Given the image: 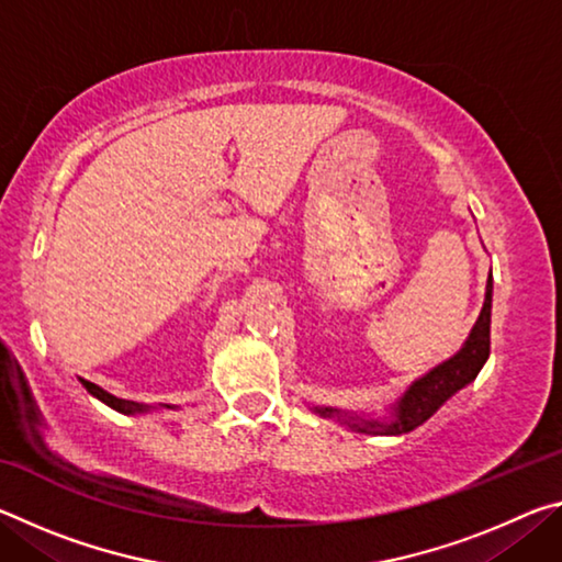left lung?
<instances>
[{
  "label": "left lung",
  "mask_w": 562,
  "mask_h": 562,
  "mask_svg": "<svg viewBox=\"0 0 562 562\" xmlns=\"http://www.w3.org/2000/svg\"><path fill=\"white\" fill-rule=\"evenodd\" d=\"M491 292L493 284L488 278V288H486V302H483V310L479 315V322L471 329V337L465 339L463 349L459 355H453L449 361H443L436 369H431L429 374L418 379L408 392L402 396V402L394 408V418L389 424H379V422H364V418H341V422L349 424L351 429L357 431H367V434H406L414 431L416 426H422L426 418L436 414L446 398L453 396L461 386L473 382L475 374L481 372V367L486 364V359L491 355ZM322 416H331L339 414L335 408H317Z\"/></svg>",
  "instance_id": "left-lung-1"
}]
</instances>
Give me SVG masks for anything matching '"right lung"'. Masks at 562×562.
<instances>
[{
	"mask_svg": "<svg viewBox=\"0 0 562 562\" xmlns=\"http://www.w3.org/2000/svg\"><path fill=\"white\" fill-rule=\"evenodd\" d=\"M81 384L87 386V392H89V394H93L97 398H101L103 404H109L111 408H116V412H123V414H136V412H146V408H148V406H144V404H133V402H126V398H119V396H113V394H109V392H103L101 386L87 382V379H81Z\"/></svg>",
	"mask_w": 562,
	"mask_h": 562,
	"instance_id": "obj_1",
	"label": "right lung"
}]
</instances>
